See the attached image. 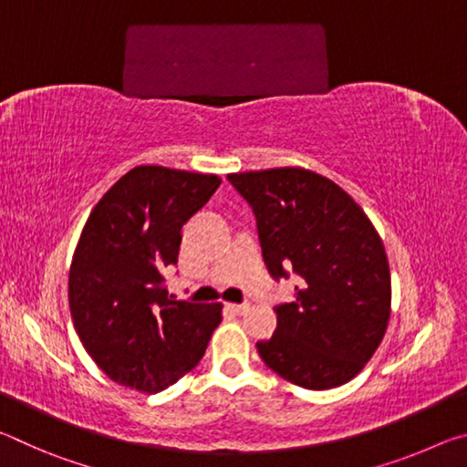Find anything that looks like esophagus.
I'll return each mask as SVG.
<instances>
[{
	"instance_id": "1",
	"label": "esophagus",
	"mask_w": 467,
	"mask_h": 467,
	"mask_svg": "<svg viewBox=\"0 0 467 467\" xmlns=\"http://www.w3.org/2000/svg\"><path fill=\"white\" fill-rule=\"evenodd\" d=\"M226 309H228V311H233L234 315H243V313H247V311H249V303H241V305H236V303H228V305H226Z\"/></svg>"
}]
</instances>
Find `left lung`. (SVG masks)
I'll return each mask as SVG.
<instances>
[{"instance_id":"8db88e82","label":"left lung","mask_w":467,"mask_h":467,"mask_svg":"<svg viewBox=\"0 0 467 467\" xmlns=\"http://www.w3.org/2000/svg\"><path fill=\"white\" fill-rule=\"evenodd\" d=\"M257 220L275 280L295 272V300L275 306L278 327L257 342L274 373L321 391L357 377L385 336L391 275L385 247L360 205L317 172L282 167L233 172Z\"/></svg>"}]
</instances>
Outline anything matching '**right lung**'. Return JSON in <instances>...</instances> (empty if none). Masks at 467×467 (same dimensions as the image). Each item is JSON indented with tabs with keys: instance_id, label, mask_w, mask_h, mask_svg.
<instances>
[{
	"instance_id": "add662e5",
	"label": "right lung",
	"mask_w": 467,
	"mask_h": 467,
	"mask_svg": "<svg viewBox=\"0 0 467 467\" xmlns=\"http://www.w3.org/2000/svg\"><path fill=\"white\" fill-rule=\"evenodd\" d=\"M223 179L136 167L94 205L69 267V311L80 342L115 383L158 393L202 360L223 305L175 300L164 274L181 228Z\"/></svg>"
}]
</instances>
